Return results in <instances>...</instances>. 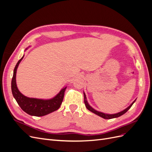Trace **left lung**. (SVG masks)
Segmentation results:
<instances>
[{"label":"left lung","mask_w":152,"mask_h":152,"mask_svg":"<svg viewBox=\"0 0 152 152\" xmlns=\"http://www.w3.org/2000/svg\"><path fill=\"white\" fill-rule=\"evenodd\" d=\"M84 103H85V105H86V108H87V109H88V110H89V111L95 113V114H96V115H98V116H99V117H102V118H105V119H111V118H117V117H120V116L122 115L123 114L126 113V112L128 111V110L130 109V108L132 107V105L133 104V103H134L135 102V101H136V100H134V102H133L132 103V104L129 106V107H128L126 109L123 110V111H122V112H121L115 113V114H105V113H104L99 112L96 111V110H95L94 108H92V107H91V106L89 104V103H87V99H86V94H85L84 93Z\"/></svg>","instance_id":"obj_1"}]
</instances>
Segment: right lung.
<instances>
[{"instance_id": "right-lung-1", "label": "right lung", "mask_w": 152, "mask_h": 152, "mask_svg": "<svg viewBox=\"0 0 152 152\" xmlns=\"http://www.w3.org/2000/svg\"><path fill=\"white\" fill-rule=\"evenodd\" d=\"M23 57L24 56L18 61L15 69H14L13 77L11 81V90L14 98H15L16 102L19 104L21 108L25 112L32 116L41 117L56 111L60 107L62 103L66 87L62 89L54 98L50 99L44 100L30 98L22 94L18 90L16 86V74L18 66Z\"/></svg>"}]
</instances>
